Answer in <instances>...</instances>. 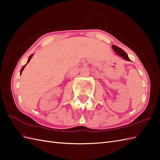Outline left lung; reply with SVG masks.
<instances>
[{
    "label": "left lung",
    "instance_id": "8db88e82",
    "mask_svg": "<svg viewBox=\"0 0 160 160\" xmlns=\"http://www.w3.org/2000/svg\"><path fill=\"white\" fill-rule=\"evenodd\" d=\"M112 48H113V50L116 52L117 55H118L120 57H122L123 59H125V60H127V61H131L130 59L129 58L128 55H127V53L124 51L122 49H121L118 47H117V46H115V45H112Z\"/></svg>",
    "mask_w": 160,
    "mask_h": 160
}]
</instances>
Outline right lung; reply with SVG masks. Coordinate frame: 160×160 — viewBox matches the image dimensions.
I'll use <instances>...</instances> for the list:
<instances>
[{
	"mask_svg": "<svg viewBox=\"0 0 160 160\" xmlns=\"http://www.w3.org/2000/svg\"><path fill=\"white\" fill-rule=\"evenodd\" d=\"M32 56H33V55H30V57H29V59H28V61H27V63H29V61H30V60H31V58H32ZM27 63H26V64L25 65H24L23 67H22V69H21V70H20V74L21 73H22V71L24 70V67H25L26 66V65H27Z\"/></svg>",
	"mask_w": 160,
	"mask_h": 160,
	"instance_id": "1",
	"label": "right lung"
}]
</instances>
